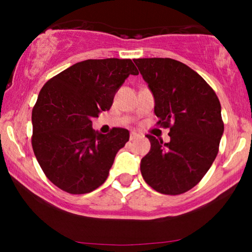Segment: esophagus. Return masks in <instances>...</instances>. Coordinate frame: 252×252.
Instances as JSON below:
<instances>
[{
  "label": "esophagus",
  "mask_w": 252,
  "mask_h": 252,
  "mask_svg": "<svg viewBox=\"0 0 252 252\" xmlns=\"http://www.w3.org/2000/svg\"><path fill=\"white\" fill-rule=\"evenodd\" d=\"M140 137H141V135L137 134V132H135V131L130 132V141H135V140H137V138H140Z\"/></svg>",
  "instance_id": "34e87169"
}]
</instances>
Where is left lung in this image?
I'll list each match as a JSON object with an SVG mask.
<instances>
[{"label": "left lung", "instance_id": "obj_1", "mask_svg": "<svg viewBox=\"0 0 252 252\" xmlns=\"http://www.w3.org/2000/svg\"><path fill=\"white\" fill-rule=\"evenodd\" d=\"M134 63L154 96L158 124L170 128L169 142L147 135L150 150L141 160V173L158 192L181 194L204 178L218 154L224 132L220 103L209 84L178 60Z\"/></svg>", "mask_w": 252, "mask_h": 252}]
</instances>
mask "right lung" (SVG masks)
Returning a JSON list of instances; mask_svg holds the SVG:
<instances>
[{
  "instance_id": "right-lung-1",
  "label": "right lung",
  "mask_w": 252,
  "mask_h": 252,
  "mask_svg": "<svg viewBox=\"0 0 252 252\" xmlns=\"http://www.w3.org/2000/svg\"><path fill=\"white\" fill-rule=\"evenodd\" d=\"M130 74V59H89L60 72L42 86L32 112L34 154L57 187L84 194L104 184L115 156L129 141V131L114 128L104 135L92 118L111 108Z\"/></svg>"
}]
</instances>
